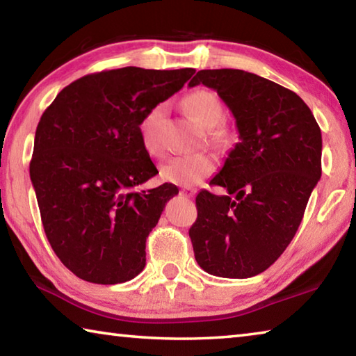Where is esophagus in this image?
<instances>
[{
  "mask_svg": "<svg viewBox=\"0 0 356 356\" xmlns=\"http://www.w3.org/2000/svg\"><path fill=\"white\" fill-rule=\"evenodd\" d=\"M195 193H196V190L195 188H190V186H185V188L180 190V195L185 196V197H188V200H190V197L195 196Z\"/></svg>",
  "mask_w": 356,
  "mask_h": 356,
  "instance_id": "obj_1",
  "label": "esophagus"
}]
</instances>
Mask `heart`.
I'll use <instances>...</instances> for the list:
<instances>
[{"mask_svg": "<svg viewBox=\"0 0 356 356\" xmlns=\"http://www.w3.org/2000/svg\"><path fill=\"white\" fill-rule=\"evenodd\" d=\"M182 105L188 116L202 129H213L222 119V105L218 95L206 89H197L186 94ZM165 105H155L144 114L138 125L141 144L150 155L161 152V141L159 135V125L163 118ZM209 138L212 141H221L225 138L222 130H210ZM216 170L215 156L209 154L180 155L174 156L161 166L160 177L165 182L180 186H193L201 184L204 179L212 176Z\"/></svg>", "mask_w": 356, "mask_h": 356, "instance_id": "b5f03b06", "label": "heart"}]
</instances>
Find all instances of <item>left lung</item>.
I'll use <instances>...</instances> for the list:
<instances>
[{
  "label": "left lung",
  "mask_w": 356,
  "mask_h": 356,
  "mask_svg": "<svg viewBox=\"0 0 356 356\" xmlns=\"http://www.w3.org/2000/svg\"><path fill=\"white\" fill-rule=\"evenodd\" d=\"M197 84L212 88L231 110L240 143L210 180L227 195L204 190L196 196L193 251L210 275L251 278L297 232L322 176V134L309 106L267 78L237 69L200 70L188 86Z\"/></svg>",
  "instance_id": "left-lung-1"
}]
</instances>
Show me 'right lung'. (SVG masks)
<instances>
[{"label":"right lung","mask_w":356,"mask_h":356,"mask_svg":"<svg viewBox=\"0 0 356 356\" xmlns=\"http://www.w3.org/2000/svg\"><path fill=\"white\" fill-rule=\"evenodd\" d=\"M195 72L104 70L70 83L42 114L29 176L48 242L78 278L119 284L143 272L146 238L179 190H136L159 172L138 125Z\"/></svg>","instance_id":"right-lung-1"}]
</instances>
